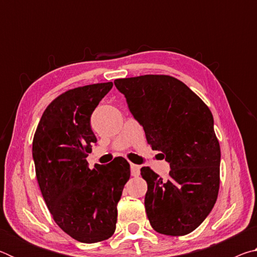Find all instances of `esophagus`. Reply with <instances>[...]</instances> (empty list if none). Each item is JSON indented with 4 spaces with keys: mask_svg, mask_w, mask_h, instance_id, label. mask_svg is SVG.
<instances>
[{
    "mask_svg": "<svg viewBox=\"0 0 257 257\" xmlns=\"http://www.w3.org/2000/svg\"><path fill=\"white\" fill-rule=\"evenodd\" d=\"M130 171H132V176L138 177L139 173H141V167L137 164H130Z\"/></svg>",
    "mask_w": 257,
    "mask_h": 257,
    "instance_id": "34e87169",
    "label": "esophagus"
}]
</instances>
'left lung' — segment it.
Masks as SVG:
<instances>
[{
  "instance_id": "1",
  "label": "left lung",
  "mask_w": 257,
  "mask_h": 257,
  "mask_svg": "<svg viewBox=\"0 0 257 257\" xmlns=\"http://www.w3.org/2000/svg\"><path fill=\"white\" fill-rule=\"evenodd\" d=\"M147 143L170 164L168 180L149 167L145 208L155 231L184 236L210 214L220 186V145L205 103L184 82L164 75L114 80Z\"/></svg>"
}]
</instances>
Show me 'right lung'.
Wrapping results in <instances>:
<instances>
[{"instance_id":"add662e5","label":"right lung","mask_w":257,"mask_h":257,"mask_svg":"<svg viewBox=\"0 0 257 257\" xmlns=\"http://www.w3.org/2000/svg\"><path fill=\"white\" fill-rule=\"evenodd\" d=\"M112 86L87 85L60 95L43 113L33 142L37 181L52 216L85 243L114 233L116 205L130 178V165L121 156L92 170L86 161L97 142L90 116Z\"/></svg>"}]
</instances>
